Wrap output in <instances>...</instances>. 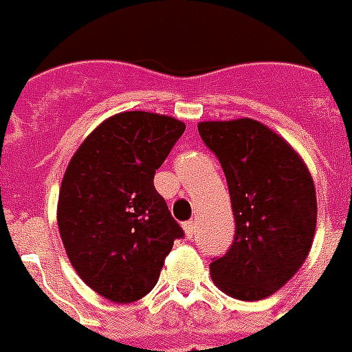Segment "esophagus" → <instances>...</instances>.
Returning a JSON list of instances; mask_svg holds the SVG:
<instances>
[{"mask_svg": "<svg viewBox=\"0 0 352 352\" xmlns=\"http://www.w3.org/2000/svg\"><path fill=\"white\" fill-rule=\"evenodd\" d=\"M182 228H184V234H186L188 239H192L193 234H195V221H186V223L182 225Z\"/></svg>", "mask_w": 352, "mask_h": 352, "instance_id": "1", "label": "esophagus"}]
</instances>
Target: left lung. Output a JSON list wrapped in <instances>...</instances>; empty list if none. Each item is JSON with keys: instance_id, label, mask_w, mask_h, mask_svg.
Segmentation results:
<instances>
[{"instance_id": "obj_1", "label": "left lung", "mask_w": 352, "mask_h": 352, "mask_svg": "<svg viewBox=\"0 0 352 352\" xmlns=\"http://www.w3.org/2000/svg\"><path fill=\"white\" fill-rule=\"evenodd\" d=\"M199 135L225 171L234 243L210 263L212 279L235 300L279 290L309 256L316 232L311 171L285 138L252 118L201 122Z\"/></svg>"}]
</instances>
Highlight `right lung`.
I'll list each match as a JSON object with an SVG mask.
<instances>
[{"mask_svg": "<svg viewBox=\"0 0 352 352\" xmlns=\"http://www.w3.org/2000/svg\"><path fill=\"white\" fill-rule=\"evenodd\" d=\"M184 129L157 113H118L69 162L58 228L74 270L106 300L131 303L151 292L173 241L184 235L153 186Z\"/></svg>", "mask_w": 352, "mask_h": 352, "instance_id": "1", "label": "right lung"}]
</instances>
